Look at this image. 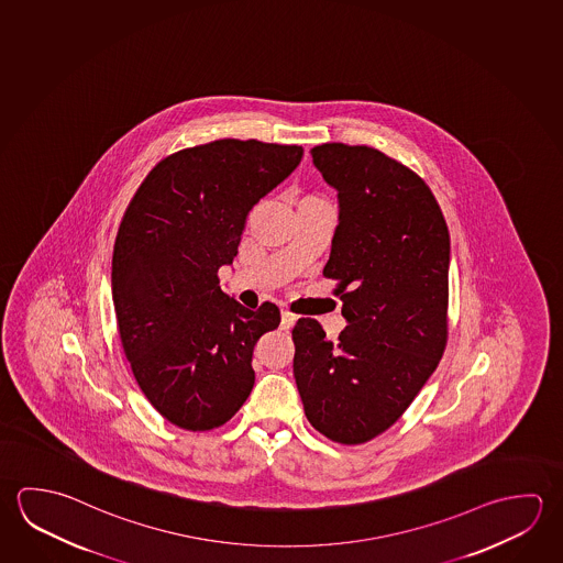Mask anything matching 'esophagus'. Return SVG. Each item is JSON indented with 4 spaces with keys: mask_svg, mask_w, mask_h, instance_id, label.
I'll list each match as a JSON object with an SVG mask.
<instances>
[{
    "mask_svg": "<svg viewBox=\"0 0 563 563\" xmlns=\"http://www.w3.org/2000/svg\"><path fill=\"white\" fill-rule=\"evenodd\" d=\"M295 324V314H290V312H283V314H280V328H283V330H290V328H292Z\"/></svg>",
    "mask_w": 563,
    "mask_h": 563,
    "instance_id": "34e87169",
    "label": "esophagus"
}]
</instances>
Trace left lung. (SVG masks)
<instances>
[{"instance_id": "left-lung-1", "label": "left lung", "mask_w": 563, "mask_h": 563, "mask_svg": "<svg viewBox=\"0 0 563 563\" xmlns=\"http://www.w3.org/2000/svg\"><path fill=\"white\" fill-rule=\"evenodd\" d=\"M310 154L338 191L324 277L347 325L332 342L312 318L296 322V387L316 431L360 444L404 415L443 355L451 239L429 186L397 159L340 142Z\"/></svg>"}]
</instances>
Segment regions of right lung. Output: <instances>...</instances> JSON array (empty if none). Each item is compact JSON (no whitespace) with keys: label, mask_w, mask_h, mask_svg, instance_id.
<instances>
[{"label":"right lung","mask_w":563,"mask_h":563,"mask_svg":"<svg viewBox=\"0 0 563 563\" xmlns=\"http://www.w3.org/2000/svg\"><path fill=\"white\" fill-rule=\"evenodd\" d=\"M302 146L216 140L162 159L142 181L112 253V302L142 394L169 423H228L255 385L253 350L280 324L219 286L249 211L300 164Z\"/></svg>","instance_id":"right-lung-1"}]
</instances>
